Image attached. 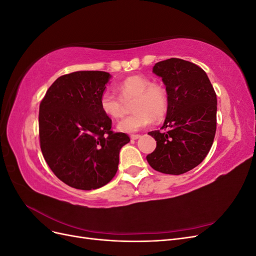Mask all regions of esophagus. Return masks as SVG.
<instances>
[{"instance_id":"34e87169","label":"esophagus","mask_w":256,"mask_h":256,"mask_svg":"<svg viewBox=\"0 0 256 256\" xmlns=\"http://www.w3.org/2000/svg\"><path fill=\"white\" fill-rule=\"evenodd\" d=\"M140 136H141L140 134H131V136H130V138H131V140L134 141V140H138V138H140Z\"/></svg>"}]
</instances>
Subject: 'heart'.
Returning <instances> with one entry per match:
<instances>
[{
	"instance_id": "heart-1",
	"label": "heart",
	"mask_w": 256,
	"mask_h": 256,
	"mask_svg": "<svg viewBox=\"0 0 256 256\" xmlns=\"http://www.w3.org/2000/svg\"><path fill=\"white\" fill-rule=\"evenodd\" d=\"M118 90L120 98L111 90H104L99 97V106L109 118H120L124 113V100L127 102L134 98L131 104L134 113L118 124V130L122 132H138L152 125L154 120H161L168 111V99L166 90L158 84H150L145 76H128L118 85Z\"/></svg>"
}]
</instances>
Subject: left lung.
Wrapping results in <instances>:
<instances>
[{
    "label": "left lung",
    "instance_id": "1",
    "mask_svg": "<svg viewBox=\"0 0 256 256\" xmlns=\"http://www.w3.org/2000/svg\"><path fill=\"white\" fill-rule=\"evenodd\" d=\"M168 99L161 129L148 132L157 141L147 162L158 172L180 175L198 166L212 148L216 128V95L206 72L180 58L158 62Z\"/></svg>",
    "mask_w": 256,
    "mask_h": 256
}]
</instances>
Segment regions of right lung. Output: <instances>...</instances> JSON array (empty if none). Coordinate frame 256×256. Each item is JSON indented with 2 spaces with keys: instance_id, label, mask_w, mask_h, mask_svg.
Returning <instances> with one entry per match:
<instances>
[{
  "instance_id": "obj_1",
  "label": "right lung",
  "mask_w": 256,
  "mask_h": 256,
  "mask_svg": "<svg viewBox=\"0 0 256 256\" xmlns=\"http://www.w3.org/2000/svg\"><path fill=\"white\" fill-rule=\"evenodd\" d=\"M111 74L76 72L58 78L40 106L42 156L56 176L80 190L102 187L118 168L126 134L113 132L112 120L99 106Z\"/></svg>"
}]
</instances>
